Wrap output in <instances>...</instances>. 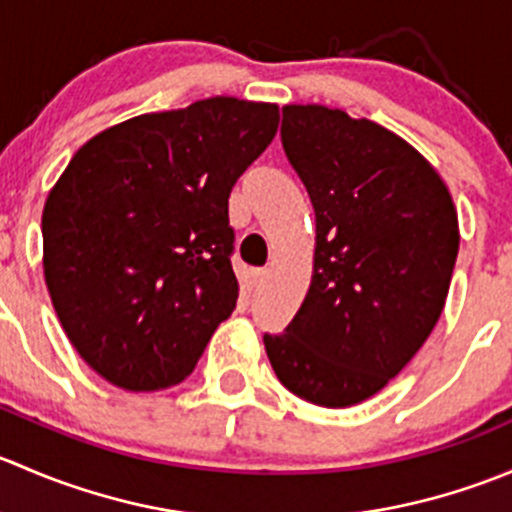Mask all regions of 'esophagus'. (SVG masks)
Masks as SVG:
<instances>
[{"label":"esophagus","instance_id":"34e87169","mask_svg":"<svg viewBox=\"0 0 512 512\" xmlns=\"http://www.w3.org/2000/svg\"><path fill=\"white\" fill-rule=\"evenodd\" d=\"M265 280H267L265 267H257V270H252V282H255V285H262Z\"/></svg>","mask_w":512,"mask_h":512}]
</instances>
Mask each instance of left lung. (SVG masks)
Segmentation results:
<instances>
[{
  "label": "left lung",
  "instance_id": "8db88e82",
  "mask_svg": "<svg viewBox=\"0 0 512 512\" xmlns=\"http://www.w3.org/2000/svg\"><path fill=\"white\" fill-rule=\"evenodd\" d=\"M282 148L317 220L312 285L282 334L277 379L344 409L384 389L436 327L458 257V215L414 146L339 108H282Z\"/></svg>",
  "mask_w": 512,
  "mask_h": 512
}]
</instances>
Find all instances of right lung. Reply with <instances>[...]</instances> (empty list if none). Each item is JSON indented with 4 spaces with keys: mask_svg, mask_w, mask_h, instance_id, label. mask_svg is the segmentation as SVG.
<instances>
[{
    "mask_svg": "<svg viewBox=\"0 0 512 512\" xmlns=\"http://www.w3.org/2000/svg\"><path fill=\"white\" fill-rule=\"evenodd\" d=\"M275 103L215 96L106 128L41 215L44 280L81 359L126 391L175 386L232 314V185L272 143Z\"/></svg>",
    "mask_w": 512,
    "mask_h": 512,
    "instance_id": "right-lung-1",
    "label": "right lung"
}]
</instances>
